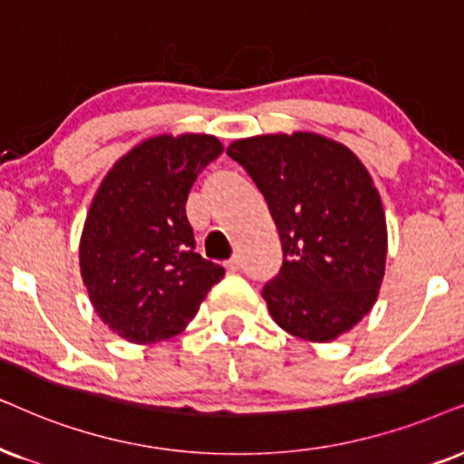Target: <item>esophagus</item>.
<instances>
[{
  "instance_id": "esophagus-1",
  "label": "esophagus",
  "mask_w": 464,
  "mask_h": 464,
  "mask_svg": "<svg viewBox=\"0 0 464 464\" xmlns=\"http://www.w3.org/2000/svg\"><path fill=\"white\" fill-rule=\"evenodd\" d=\"M225 267H227L228 274H236V272H239V269H242V259H239L237 255L231 256V259L225 263Z\"/></svg>"
}]
</instances>
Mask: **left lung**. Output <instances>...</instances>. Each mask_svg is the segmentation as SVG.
Wrapping results in <instances>:
<instances>
[{
	"mask_svg": "<svg viewBox=\"0 0 464 464\" xmlns=\"http://www.w3.org/2000/svg\"><path fill=\"white\" fill-rule=\"evenodd\" d=\"M227 154L266 197L283 267L263 286L272 319L293 336L330 343L377 302L388 256L379 190L347 145L316 132L237 139Z\"/></svg>",
	"mask_w": 464,
	"mask_h": 464,
	"instance_id": "obj_1",
	"label": "left lung"
}]
</instances>
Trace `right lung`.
<instances>
[{"mask_svg":"<svg viewBox=\"0 0 464 464\" xmlns=\"http://www.w3.org/2000/svg\"><path fill=\"white\" fill-rule=\"evenodd\" d=\"M212 134H158L117 160L98 186L79 244L90 302L134 344L184 332L225 269L195 252L186 201L222 154Z\"/></svg>","mask_w":464,"mask_h":464,"instance_id":"obj_1","label":"right lung"}]
</instances>
